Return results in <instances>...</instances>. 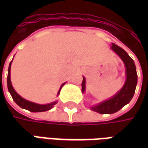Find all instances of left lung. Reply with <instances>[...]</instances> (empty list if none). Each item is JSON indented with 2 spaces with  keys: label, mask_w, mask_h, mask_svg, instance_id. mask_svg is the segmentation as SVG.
I'll return each mask as SVG.
<instances>
[{
  "label": "left lung",
  "mask_w": 148,
  "mask_h": 148,
  "mask_svg": "<svg viewBox=\"0 0 148 148\" xmlns=\"http://www.w3.org/2000/svg\"><path fill=\"white\" fill-rule=\"evenodd\" d=\"M111 48L117 54L125 64L126 67V75L127 79L125 84L121 89L120 92H118L113 97L106 101H103L99 105H97L91 107V109L94 112H99L101 114H112L116 112L121 109H122L125 105L130 102L132 98L133 97L134 93L136 90L137 84V73L136 66L132 58L127 55V52L124 49L116 45L115 43H112ZM82 91L85 92L86 89V79L83 77V81L82 82Z\"/></svg>",
  "instance_id": "left-lung-1"
}]
</instances>
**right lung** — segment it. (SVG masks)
I'll use <instances>...</instances> for the list:
<instances>
[{
	"instance_id": "right-lung-1",
	"label": "right lung",
	"mask_w": 148,
	"mask_h": 148,
	"mask_svg": "<svg viewBox=\"0 0 148 148\" xmlns=\"http://www.w3.org/2000/svg\"><path fill=\"white\" fill-rule=\"evenodd\" d=\"M11 64L12 62L9 64V66H8V77H7V84H8V89L9 93L11 94L12 99L17 104L18 106L21 107L22 109H27L28 111L33 112H44L47 111L49 109H51L53 108V106H55V104L57 103V101H55V102L51 103V104H48V105H38V104H36V103L31 102V101H28L27 100L24 99L23 97H21L19 94H18L16 91L13 89V87L12 86L11 83V79H10V70H11ZM65 83H63L62 85L61 88L62 87V86L64 85ZM61 88L58 91V94L60 92L61 90Z\"/></svg>"
}]
</instances>
